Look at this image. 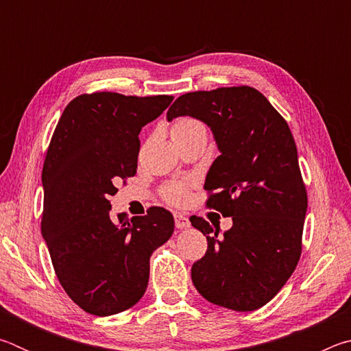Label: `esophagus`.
I'll use <instances>...</instances> for the list:
<instances>
[{"instance_id": "obj_1", "label": "esophagus", "mask_w": 351, "mask_h": 351, "mask_svg": "<svg viewBox=\"0 0 351 351\" xmlns=\"http://www.w3.org/2000/svg\"><path fill=\"white\" fill-rule=\"evenodd\" d=\"M175 226L178 229H186L190 226V221L187 217L181 215V213H175Z\"/></svg>"}]
</instances>
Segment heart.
I'll list each match as a JSON object with an SVG mask.
<instances>
[{"mask_svg": "<svg viewBox=\"0 0 351 351\" xmlns=\"http://www.w3.org/2000/svg\"><path fill=\"white\" fill-rule=\"evenodd\" d=\"M193 134H207V127L198 119L195 117H180L176 119L171 125V138L180 139V138H187V136ZM192 186V181H171L164 184L161 187V197L171 206H184L189 199V190Z\"/></svg>", "mask_w": 351, "mask_h": 351, "instance_id": "b5f03b06", "label": "heart"}]
</instances>
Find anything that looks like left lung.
<instances>
[{
  "label": "left lung",
  "instance_id": "8db88e82",
  "mask_svg": "<svg viewBox=\"0 0 351 351\" xmlns=\"http://www.w3.org/2000/svg\"><path fill=\"white\" fill-rule=\"evenodd\" d=\"M178 116L212 128L221 154L206 178V206L234 221L219 237L218 226L190 217L207 239L192 282L212 304L258 310L283 288L302 254L308 197L293 133L269 100L245 85L182 94L167 111L169 121Z\"/></svg>",
  "mask_w": 351,
  "mask_h": 351
}]
</instances>
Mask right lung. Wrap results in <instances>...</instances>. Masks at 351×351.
<instances>
[{
	"label": "right lung",
	"mask_w": 351,
	"mask_h": 351,
	"mask_svg": "<svg viewBox=\"0 0 351 351\" xmlns=\"http://www.w3.org/2000/svg\"><path fill=\"white\" fill-rule=\"evenodd\" d=\"M173 96L99 91L71 100L47 147L41 234L58 282L75 305L111 316L138 304L150 276V255L173 234L164 207L119 221L110 217L116 184L136 175L139 133Z\"/></svg>",
	"instance_id": "1"
}]
</instances>
